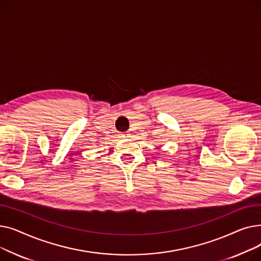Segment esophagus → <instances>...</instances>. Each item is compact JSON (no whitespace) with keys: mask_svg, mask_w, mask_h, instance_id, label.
I'll use <instances>...</instances> for the list:
<instances>
[{"mask_svg":"<svg viewBox=\"0 0 261 261\" xmlns=\"http://www.w3.org/2000/svg\"><path fill=\"white\" fill-rule=\"evenodd\" d=\"M121 138H122V139H129V138H131V133H129V132L122 133V134H121Z\"/></svg>","mask_w":261,"mask_h":261,"instance_id":"esophagus-1","label":"esophagus"}]
</instances>
